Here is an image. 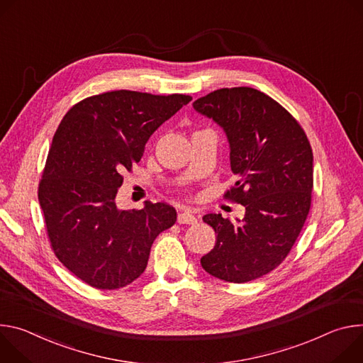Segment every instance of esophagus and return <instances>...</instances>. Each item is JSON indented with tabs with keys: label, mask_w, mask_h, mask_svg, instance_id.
I'll list each match as a JSON object with an SVG mask.
<instances>
[{
	"label": "esophagus",
	"mask_w": 363,
	"mask_h": 363,
	"mask_svg": "<svg viewBox=\"0 0 363 363\" xmlns=\"http://www.w3.org/2000/svg\"><path fill=\"white\" fill-rule=\"evenodd\" d=\"M177 222H179L180 225H194V223L197 222V219H196V216H194L191 212L184 211V212H180V213H179Z\"/></svg>",
	"instance_id": "34e87169"
}]
</instances>
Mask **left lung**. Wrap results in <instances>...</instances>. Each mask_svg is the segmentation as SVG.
Wrapping results in <instances>:
<instances>
[{
    "instance_id": "left-lung-1",
    "label": "left lung",
    "mask_w": 363,
    "mask_h": 363,
    "mask_svg": "<svg viewBox=\"0 0 363 363\" xmlns=\"http://www.w3.org/2000/svg\"><path fill=\"white\" fill-rule=\"evenodd\" d=\"M218 124L229 144L238 182L226 197L245 208L242 219L208 213L216 236L200 264L228 283H247L278 267L307 219L313 190V151L297 121L252 88H223L193 102Z\"/></svg>"
}]
</instances>
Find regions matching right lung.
<instances>
[{
    "label": "right lung",
    "instance_id": "right-lung-1",
    "mask_svg": "<svg viewBox=\"0 0 363 363\" xmlns=\"http://www.w3.org/2000/svg\"><path fill=\"white\" fill-rule=\"evenodd\" d=\"M191 101L187 95L113 91L76 104L53 137L38 186L59 261L99 290H116L145 269L154 239L176 223L174 208L144 202L118 208L123 173L143 157L154 131Z\"/></svg>",
    "mask_w": 363,
    "mask_h": 363
}]
</instances>
